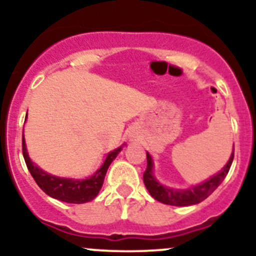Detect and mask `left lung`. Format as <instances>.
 I'll return each instance as SVG.
<instances>
[{
	"instance_id": "left-lung-1",
	"label": "left lung",
	"mask_w": 256,
	"mask_h": 256,
	"mask_svg": "<svg viewBox=\"0 0 256 256\" xmlns=\"http://www.w3.org/2000/svg\"><path fill=\"white\" fill-rule=\"evenodd\" d=\"M233 158H234V148L231 154L228 162L222 168V170L218 171L216 175L210 178L203 184L198 186L187 188V190H175V188L165 187L156 181L153 176V162L150 153H147V169L143 172V182L147 187L148 192L154 199L162 204L175 206H188L193 204H198L206 199L212 192L221 184L226 175L228 174L230 168H231Z\"/></svg>"
}]
</instances>
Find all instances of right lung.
<instances>
[{"mask_svg": "<svg viewBox=\"0 0 256 256\" xmlns=\"http://www.w3.org/2000/svg\"><path fill=\"white\" fill-rule=\"evenodd\" d=\"M22 147H23V156L25 164H26L28 169H29L30 174H32V176L35 180L36 184H38V186L47 196L58 199V200L72 204L87 203V202H91L92 199L96 198L98 192H100V188L103 186V181H104V176L109 165L112 164V162L116 158L119 152L122 150V147H119L113 152H109L102 166L91 178L85 180H72L53 176L50 174L44 172L38 165L34 164L32 160H30L29 154L26 152L24 134L23 140H22Z\"/></svg>", "mask_w": 256, "mask_h": 256, "instance_id": "add662e5", "label": "right lung"}]
</instances>
